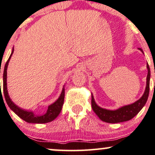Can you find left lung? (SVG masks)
Listing matches in <instances>:
<instances>
[{
  "label": "left lung",
  "instance_id": "8db88e82",
  "mask_svg": "<svg viewBox=\"0 0 155 155\" xmlns=\"http://www.w3.org/2000/svg\"><path fill=\"white\" fill-rule=\"evenodd\" d=\"M138 49L140 50L142 53H144L142 48H139ZM147 68L148 73L147 76V86L145 91H144L142 97L132 104L124 106V107H121L117 110H108V109H103L99 107L96 104L93 95L91 94L92 109L101 120L107 123H112V124L123 122V121L130 120L140 112L141 109L143 108V107L145 105L149 97V93H150V68L148 64H147Z\"/></svg>",
  "mask_w": 155,
  "mask_h": 155
}]
</instances>
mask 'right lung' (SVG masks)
I'll return each mask as SVG.
<instances>
[{
    "label": "right lung",
    "instance_id": "right-lung-1",
    "mask_svg": "<svg viewBox=\"0 0 155 155\" xmlns=\"http://www.w3.org/2000/svg\"><path fill=\"white\" fill-rule=\"evenodd\" d=\"M14 51V48H13L12 52H11V56L7 62L5 63L4 67V71H3V94H4V97L6 101L7 104L11 108V110H13L15 114H17L20 118L23 120L26 121L28 123H34V124H44V123L50 122L53 120H54L59 114L61 111L62 107H63L64 101V96H65V90L63 88L60 97L54 104L48 106V109L46 114L41 115V116H38V115L34 114L33 111H28L26 110H23L21 109L18 106L15 104L14 103L11 101V98H10L8 93L7 90V68L8 65V62L11 59V56H12L13 53Z\"/></svg>",
    "mask_w": 155,
    "mask_h": 155
}]
</instances>
